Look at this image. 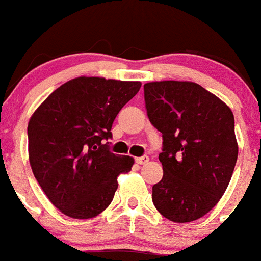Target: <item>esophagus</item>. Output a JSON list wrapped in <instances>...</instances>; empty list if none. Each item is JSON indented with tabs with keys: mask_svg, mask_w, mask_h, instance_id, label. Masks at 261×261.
Returning <instances> with one entry per match:
<instances>
[{
	"mask_svg": "<svg viewBox=\"0 0 261 261\" xmlns=\"http://www.w3.org/2000/svg\"><path fill=\"white\" fill-rule=\"evenodd\" d=\"M148 160H149V158H148L147 155H143V156H140V158H136V163L137 164H145V163H148Z\"/></svg>",
	"mask_w": 261,
	"mask_h": 261,
	"instance_id": "esophagus-1",
	"label": "esophagus"
}]
</instances>
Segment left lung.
<instances>
[{
    "label": "left lung",
    "mask_w": 261,
    "mask_h": 261,
    "mask_svg": "<svg viewBox=\"0 0 261 261\" xmlns=\"http://www.w3.org/2000/svg\"><path fill=\"white\" fill-rule=\"evenodd\" d=\"M144 98L163 137V178L152 187V202L170 221L198 220L224 195L236 166L232 110L194 82L145 83Z\"/></svg>",
    "instance_id": "1"
}]
</instances>
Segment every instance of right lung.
<instances>
[{
    "label": "right lung",
    "mask_w": 261,
    "mask_h": 261,
    "mask_svg": "<svg viewBox=\"0 0 261 261\" xmlns=\"http://www.w3.org/2000/svg\"><path fill=\"white\" fill-rule=\"evenodd\" d=\"M140 82L79 76L58 87L28 124L29 163L55 207L78 220L93 218L113 201L130 156L110 152L112 125L139 93Z\"/></svg>",
    "instance_id": "right-lung-1"
}]
</instances>
